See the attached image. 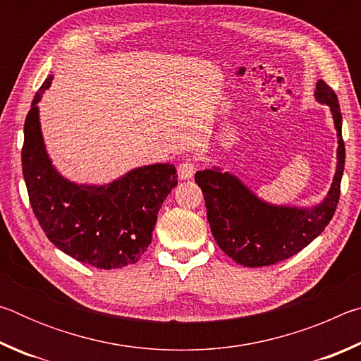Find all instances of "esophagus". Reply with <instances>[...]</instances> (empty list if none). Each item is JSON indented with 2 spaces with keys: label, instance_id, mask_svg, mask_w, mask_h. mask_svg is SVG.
<instances>
[{
  "label": "esophagus",
  "instance_id": "obj_1",
  "mask_svg": "<svg viewBox=\"0 0 361 361\" xmlns=\"http://www.w3.org/2000/svg\"><path fill=\"white\" fill-rule=\"evenodd\" d=\"M195 172V162L191 161V159H186L178 166V178L180 180H189L192 178V175Z\"/></svg>",
  "mask_w": 361,
  "mask_h": 361
}]
</instances>
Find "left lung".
<instances>
[{
	"label": "left lung",
	"instance_id": "1",
	"mask_svg": "<svg viewBox=\"0 0 361 361\" xmlns=\"http://www.w3.org/2000/svg\"><path fill=\"white\" fill-rule=\"evenodd\" d=\"M315 97L331 108L339 146L331 189L314 209L269 205L235 176L218 169L195 172V183L204 192L212 234L219 248L242 266L261 267L288 259L319 237L334 215L345 164L342 114L338 97L325 81L317 82Z\"/></svg>",
	"mask_w": 361,
	"mask_h": 361
}]
</instances>
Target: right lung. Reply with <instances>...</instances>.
<instances>
[{
	"mask_svg": "<svg viewBox=\"0 0 361 361\" xmlns=\"http://www.w3.org/2000/svg\"><path fill=\"white\" fill-rule=\"evenodd\" d=\"M51 79L36 92L23 127L22 170L35 216L47 239L71 258L99 269L130 266L149 247L157 213L178 183L176 169L140 167L103 186L66 181L49 161L36 106Z\"/></svg>",
	"mask_w": 361,
	"mask_h": 361,
	"instance_id": "right-lung-1",
	"label": "right lung"
}]
</instances>
